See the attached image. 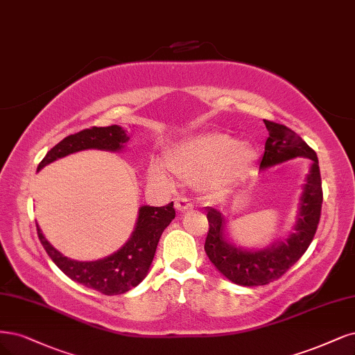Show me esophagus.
Segmentation results:
<instances>
[{"instance_id": "esophagus-1", "label": "esophagus", "mask_w": 355, "mask_h": 355, "mask_svg": "<svg viewBox=\"0 0 355 355\" xmlns=\"http://www.w3.org/2000/svg\"><path fill=\"white\" fill-rule=\"evenodd\" d=\"M175 209L178 211H180V213H185V211H189L192 209V204H191V201L188 198L180 197V198H178L175 201Z\"/></svg>"}]
</instances>
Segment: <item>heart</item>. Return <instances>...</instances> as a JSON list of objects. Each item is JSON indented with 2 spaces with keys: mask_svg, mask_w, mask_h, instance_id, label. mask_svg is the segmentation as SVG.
I'll list each match as a JSON object with an SVG mask.
<instances>
[{
  "mask_svg": "<svg viewBox=\"0 0 355 355\" xmlns=\"http://www.w3.org/2000/svg\"><path fill=\"white\" fill-rule=\"evenodd\" d=\"M163 160L179 180L197 185L205 195H217L251 172L257 151L248 144H236L226 133H204L168 148ZM166 171L162 164L151 163L146 178L153 185L168 191L175 182Z\"/></svg>",
  "mask_w": 355,
  "mask_h": 355,
  "instance_id": "heart-1",
  "label": "heart"
}]
</instances>
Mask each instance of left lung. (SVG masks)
I'll use <instances>...</instances> for the list:
<instances>
[{"label":"left lung","instance_id":"left-lung-1","mask_svg":"<svg viewBox=\"0 0 355 355\" xmlns=\"http://www.w3.org/2000/svg\"><path fill=\"white\" fill-rule=\"evenodd\" d=\"M268 138L264 145V154L260 168L266 170L282 164L297 157L310 158V172L305 178L300 209L294 230L288 238L277 241L263 250H243L229 241L223 214L213 207H207L209 234L204 250L217 270L230 282L242 286L267 285L284 276L294 266L311 243L317 225H319L323 191L319 160L314 150L300 138L294 130L264 120Z\"/></svg>","mask_w":355,"mask_h":355}]
</instances>
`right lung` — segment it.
<instances>
[{
  "mask_svg": "<svg viewBox=\"0 0 355 355\" xmlns=\"http://www.w3.org/2000/svg\"><path fill=\"white\" fill-rule=\"evenodd\" d=\"M128 141L129 137L126 135V130L117 125L83 129L75 135L66 137L53 146L40 163L38 172L58 158L78 151H120ZM175 216L173 202L163 207L142 205L138 213L135 230L132 232L129 241L114 254L95 261L70 260L46 241L38 225H36V230L46 254L66 276L104 295H120L139 285L148 273L157 243Z\"/></svg>",
  "mask_w": 355,
  "mask_h": 355,
  "instance_id": "add662e5",
  "label": "right lung"
}]
</instances>
